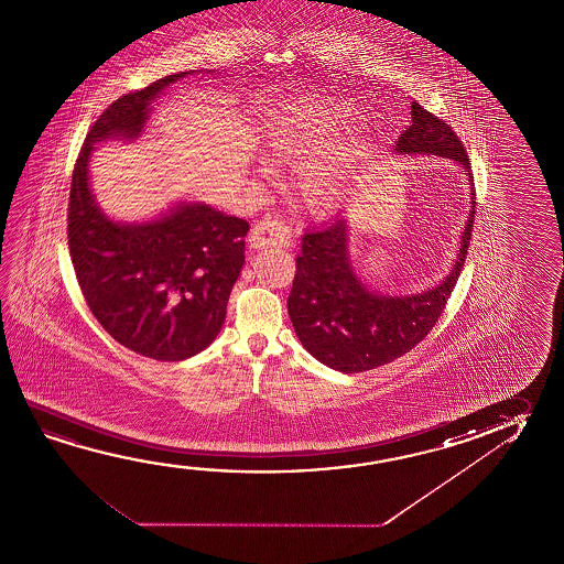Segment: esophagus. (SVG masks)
Instances as JSON below:
<instances>
[{
    "mask_svg": "<svg viewBox=\"0 0 564 564\" xmlns=\"http://www.w3.org/2000/svg\"><path fill=\"white\" fill-rule=\"evenodd\" d=\"M289 241H291V231L275 216H265L258 224H253V228H251V248H265V246L285 248L289 246Z\"/></svg>",
    "mask_w": 564,
    "mask_h": 564,
    "instance_id": "1",
    "label": "esophagus"
}]
</instances>
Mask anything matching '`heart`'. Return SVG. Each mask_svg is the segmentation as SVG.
<instances>
[{"label": "heart", "instance_id": "1", "mask_svg": "<svg viewBox=\"0 0 564 564\" xmlns=\"http://www.w3.org/2000/svg\"><path fill=\"white\" fill-rule=\"evenodd\" d=\"M350 116L344 104L303 98L285 104L269 121V151L279 161H299L293 176L296 194L313 213H328L350 194L358 165L370 153L366 138L321 151Z\"/></svg>", "mask_w": 564, "mask_h": 564}]
</instances>
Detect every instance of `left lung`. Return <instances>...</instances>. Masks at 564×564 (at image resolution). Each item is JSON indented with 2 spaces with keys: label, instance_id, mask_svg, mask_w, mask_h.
Listing matches in <instances>:
<instances>
[{
  "label": "left lung",
  "instance_id": "1",
  "mask_svg": "<svg viewBox=\"0 0 564 564\" xmlns=\"http://www.w3.org/2000/svg\"><path fill=\"white\" fill-rule=\"evenodd\" d=\"M411 116L395 151L454 159L470 175V159L456 131L419 102L411 106ZM470 185L474 206L456 265L441 285L421 295L381 296L368 291L351 269L344 218L305 231L286 308L299 340L316 360L344 373L373 370L413 350L433 330L468 256L476 214Z\"/></svg>",
  "mask_w": 564,
  "mask_h": 564
}]
</instances>
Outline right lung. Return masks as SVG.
I'll list each match as a JSON object with an SVG mask.
<instances>
[{
  "label": "right lung",
  "instance_id": "right-lung-1",
  "mask_svg": "<svg viewBox=\"0 0 564 564\" xmlns=\"http://www.w3.org/2000/svg\"><path fill=\"white\" fill-rule=\"evenodd\" d=\"M169 75L111 102L86 133L68 196V250L84 301L121 346L159 361H181L213 344L231 286L246 261L248 220L204 204H183L151 224H116L94 203V143L138 138Z\"/></svg>",
  "mask_w": 564,
  "mask_h": 564
}]
</instances>
